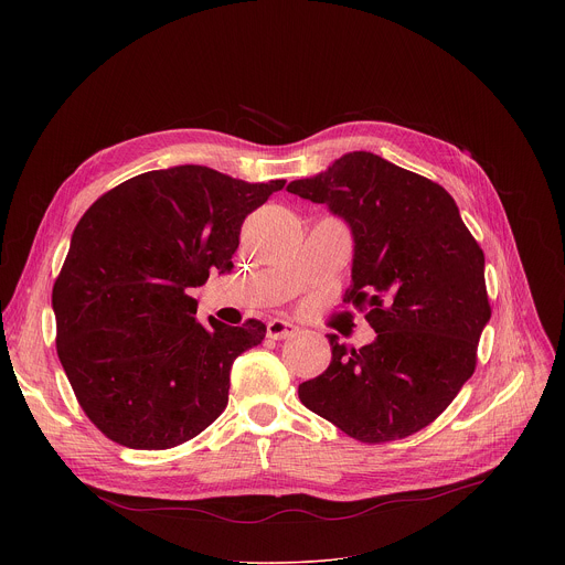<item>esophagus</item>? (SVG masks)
Returning a JSON list of instances; mask_svg holds the SVG:
<instances>
[{"instance_id": "obj_1", "label": "esophagus", "mask_w": 565, "mask_h": 565, "mask_svg": "<svg viewBox=\"0 0 565 565\" xmlns=\"http://www.w3.org/2000/svg\"><path fill=\"white\" fill-rule=\"evenodd\" d=\"M266 333L270 340H286V338H295L297 329L286 319H270L266 327Z\"/></svg>"}]
</instances>
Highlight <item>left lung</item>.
Returning a JSON list of instances; mask_svg holds the SVG:
<instances>
[{
    "label": "left lung",
    "instance_id": "1",
    "mask_svg": "<svg viewBox=\"0 0 565 565\" xmlns=\"http://www.w3.org/2000/svg\"><path fill=\"white\" fill-rule=\"evenodd\" d=\"M290 194L327 203L353 230L344 306L377 338L360 351L329 335V369L299 399L347 436L380 445L431 425L476 369L492 306L486 255L445 188L371 151H353Z\"/></svg>",
    "mask_w": 565,
    "mask_h": 565
}]
</instances>
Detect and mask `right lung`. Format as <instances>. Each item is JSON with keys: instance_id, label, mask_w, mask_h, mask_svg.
I'll list each match as a JSON object with an SVG mask.
<instances>
[{"instance_id": "obj_1", "label": "right lung", "mask_w": 565, "mask_h": 565, "mask_svg": "<svg viewBox=\"0 0 565 565\" xmlns=\"http://www.w3.org/2000/svg\"><path fill=\"white\" fill-rule=\"evenodd\" d=\"M284 185L181 166L116 185L79 218L53 284L55 349L109 440L172 449L223 414L232 362L266 324H201L188 290L232 266L246 216Z\"/></svg>"}]
</instances>
